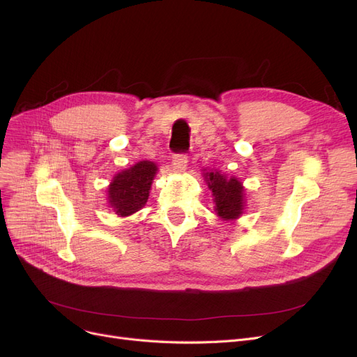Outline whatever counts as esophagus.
I'll return each mask as SVG.
<instances>
[{
  "label": "esophagus",
  "mask_w": 357,
  "mask_h": 357,
  "mask_svg": "<svg viewBox=\"0 0 357 357\" xmlns=\"http://www.w3.org/2000/svg\"><path fill=\"white\" fill-rule=\"evenodd\" d=\"M186 163H188V155L186 153H176L172 158V167L176 172H183L186 169Z\"/></svg>",
  "instance_id": "obj_1"
}]
</instances>
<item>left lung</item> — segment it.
<instances>
[{"label":"left lung","instance_id":"1","mask_svg":"<svg viewBox=\"0 0 357 357\" xmlns=\"http://www.w3.org/2000/svg\"><path fill=\"white\" fill-rule=\"evenodd\" d=\"M205 179L213 191L215 211L224 220L237 218L243 211V186L236 178L227 179L220 172H207Z\"/></svg>","mask_w":357,"mask_h":357}]
</instances>
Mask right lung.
<instances>
[{"instance_id":"1","label":"right lung","mask_w":357,"mask_h":357,"mask_svg":"<svg viewBox=\"0 0 357 357\" xmlns=\"http://www.w3.org/2000/svg\"><path fill=\"white\" fill-rule=\"evenodd\" d=\"M156 171L153 162L143 160L114 176L108 188V199L119 215H130L143 208Z\"/></svg>"}]
</instances>
